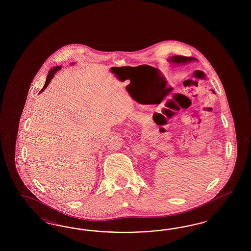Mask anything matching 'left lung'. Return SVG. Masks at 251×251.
Wrapping results in <instances>:
<instances>
[{
    "instance_id": "obj_1",
    "label": "left lung",
    "mask_w": 251,
    "mask_h": 251,
    "mask_svg": "<svg viewBox=\"0 0 251 251\" xmlns=\"http://www.w3.org/2000/svg\"><path fill=\"white\" fill-rule=\"evenodd\" d=\"M167 61L174 65H178V64L188 63L191 61H195V59L191 57H184V56H172Z\"/></svg>"
}]
</instances>
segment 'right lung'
<instances>
[{
  "instance_id": "add662e5",
  "label": "right lung",
  "mask_w": 251,
  "mask_h": 251,
  "mask_svg": "<svg viewBox=\"0 0 251 251\" xmlns=\"http://www.w3.org/2000/svg\"><path fill=\"white\" fill-rule=\"evenodd\" d=\"M74 65L75 64V62L74 63H71V65ZM61 66H55V67H53L52 69H50V72H49V74H48V75H47V79H46V83L45 84H44V86H43V88L40 90V92L39 93H41V92L44 91L45 90L46 88H47V86L49 85V84L50 83V81H51V79L53 78L54 75L58 72V71H60L61 70Z\"/></svg>"
}]
</instances>
